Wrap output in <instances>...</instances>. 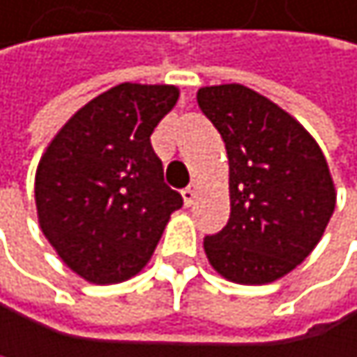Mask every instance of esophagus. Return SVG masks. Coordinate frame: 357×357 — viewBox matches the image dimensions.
I'll list each match as a JSON object with an SVG mask.
<instances>
[{
  "instance_id": "esophagus-1",
  "label": "esophagus",
  "mask_w": 357,
  "mask_h": 357,
  "mask_svg": "<svg viewBox=\"0 0 357 357\" xmlns=\"http://www.w3.org/2000/svg\"><path fill=\"white\" fill-rule=\"evenodd\" d=\"M182 197H184V205L190 207V205L195 203V199H197V186L192 184V186H188L186 190H182Z\"/></svg>"
}]
</instances>
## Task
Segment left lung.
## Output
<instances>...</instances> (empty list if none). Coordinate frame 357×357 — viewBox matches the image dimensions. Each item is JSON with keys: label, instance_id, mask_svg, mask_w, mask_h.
Returning a JSON list of instances; mask_svg holds the SVG:
<instances>
[{"label": "left lung", "instance_id": "8db88e82", "mask_svg": "<svg viewBox=\"0 0 357 357\" xmlns=\"http://www.w3.org/2000/svg\"><path fill=\"white\" fill-rule=\"evenodd\" d=\"M201 112L228 156L231 218L203 248L218 275L264 286L294 271L319 243L337 205L326 156L305 126L243 84L203 86Z\"/></svg>", "mask_w": 357, "mask_h": 357}]
</instances>
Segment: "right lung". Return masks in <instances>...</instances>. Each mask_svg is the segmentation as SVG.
I'll list each match as a JSON object with an SVG mask.
<instances>
[{
	"instance_id": "1",
	"label": "right lung",
	"mask_w": 357,
	"mask_h": 357,
	"mask_svg": "<svg viewBox=\"0 0 357 357\" xmlns=\"http://www.w3.org/2000/svg\"><path fill=\"white\" fill-rule=\"evenodd\" d=\"M171 84H118L75 112L44 150L36 207L59 258L97 286L135 277L152 258L180 192L150 135L173 109Z\"/></svg>"
}]
</instances>
